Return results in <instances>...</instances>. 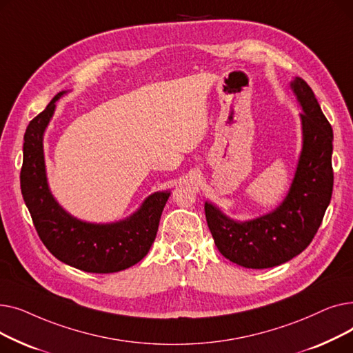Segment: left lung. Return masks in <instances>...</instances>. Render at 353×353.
Returning a JSON list of instances; mask_svg holds the SVG:
<instances>
[{"label": "left lung", "instance_id": "obj_1", "mask_svg": "<svg viewBox=\"0 0 353 353\" xmlns=\"http://www.w3.org/2000/svg\"><path fill=\"white\" fill-rule=\"evenodd\" d=\"M290 87L303 110V144L281 206L253 220L236 221L210 201L205 203L208 226L219 252L248 269L273 268L302 253L316 234L332 197V127L303 79L296 77Z\"/></svg>", "mask_w": 353, "mask_h": 353}]
</instances>
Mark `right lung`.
I'll return each mask as SVG.
<instances>
[{
	"label": "right lung",
	"mask_w": 353,
	"mask_h": 353,
	"mask_svg": "<svg viewBox=\"0 0 353 353\" xmlns=\"http://www.w3.org/2000/svg\"><path fill=\"white\" fill-rule=\"evenodd\" d=\"M59 92L24 134L21 193L44 246L65 265L90 273H114L139 263L150 250L170 192L148 196L132 216L114 223H88L67 213L50 192L43 137Z\"/></svg>",
	"instance_id": "1"
}]
</instances>
